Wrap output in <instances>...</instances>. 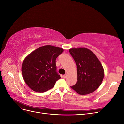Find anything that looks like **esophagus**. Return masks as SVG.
Returning a JSON list of instances; mask_svg holds the SVG:
<instances>
[{"mask_svg": "<svg viewBox=\"0 0 124 124\" xmlns=\"http://www.w3.org/2000/svg\"><path fill=\"white\" fill-rule=\"evenodd\" d=\"M63 78H66L67 77V75L66 74H65V75H63Z\"/></svg>", "mask_w": 124, "mask_h": 124, "instance_id": "obj_1", "label": "esophagus"}]
</instances>
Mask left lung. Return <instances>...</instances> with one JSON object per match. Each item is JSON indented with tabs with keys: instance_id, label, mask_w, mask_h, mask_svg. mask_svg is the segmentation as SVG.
Wrapping results in <instances>:
<instances>
[{
	"instance_id": "left-lung-1",
	"label": "left lung",
	"mask_w": 124,
	"mask_h": 124,
	"mask_svg": "<svg viewBox=\"0 0 124 124\" xmlns=\"http://www.w3.org/2000/svg\"><path fill=\"white\" fill-rule=\"evenodd\" d=\"M69 51L76 62L78 74L76 84L71 87L81 95L95 91L102 83L104 75L100 62L87 48H71Z\"/></svg>"
}]
</instances>
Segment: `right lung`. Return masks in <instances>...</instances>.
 Wrapping results in <instances>:
<instances>
[{
	"instance_id": "add662e5",
	"label": "right lung",
	"mask_w": 124,
	"mask_h": 124,
	"mask_svg": "<svg viewBox=\"0 0 124 124\" xmlns=\"http://www.w3.org/2000/svg\"><path fill=\"white\" fill-rule=\"evenodd\" d=\"M63 51L62 48L46 45L26 56L22 65V73L30 88L42 93L54 87L61 78L56 72V59Z\"/></svg>"
}]
</instances>
